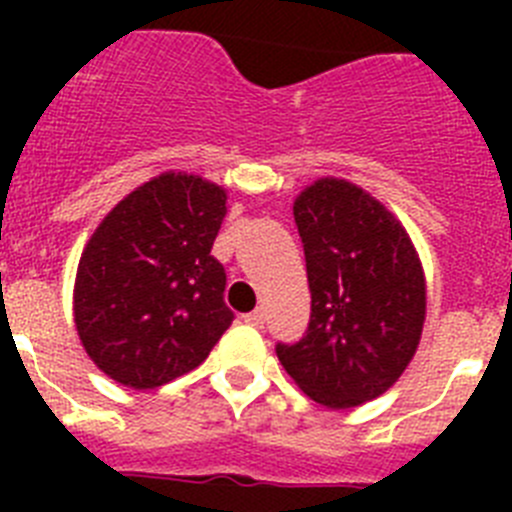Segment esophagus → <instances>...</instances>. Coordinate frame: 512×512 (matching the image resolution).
Wrapping results in <instances>:
<instances>
[{"instance_id":"34e87169","label":"esophagus","mask_w":512,"mask_h":512,"mask_svg":"<svg viewBox=\"0 0 512 512\" xmlns=\"http://www.w3.org/2000/svg\"><path fill=\"white\" fill-rule=\"evenodd\" d=\"M264 312L261 310H256V312H248V315H243V323H248V325H253V328H261V325H264Z\"/></svg>"}]
</instances>
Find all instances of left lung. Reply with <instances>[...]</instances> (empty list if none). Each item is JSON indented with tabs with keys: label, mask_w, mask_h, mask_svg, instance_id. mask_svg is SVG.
Returning <instances> with one entry per match:
<instances>
[{
	"label": "left lung",
	"mask_w": 512,
	"mask_h": 512,
	"mask_svg": "<svg viewBox=\"0 0 512 512\" xmlns=\"http://www.w3.org/2000/svg\"><path fill=\"white\" fill-rule=\"evenodd\" d=\"M312 312L277 356L310 400L348 410L384 395L418 351L425 274L408 230L377 197L323 176L295 200Z\"/></svg>",
	"instance_id": "obj_1"
}]
</instances>
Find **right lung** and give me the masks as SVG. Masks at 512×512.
I'll list each match as a JSON object with an SVG mask.
<instances>
[{
    "mask_svg": "<svg viewBox=\"0 0 512 512\" xmlns=\"http://www.w3.org/2000/svg\"><path fill=\"white\" fill-rule=\"evenodd\" d=\"M228 192L166 171L117 202L92 233L74 284L89 359L115 382L153 390L192 372L233 323L212 243Z\"/></svg>",
    "mask_w": 512,
    "mask_h": 512,
    "instance_id": "add662e5",
    "label": "right lung"
}]
</instances>
